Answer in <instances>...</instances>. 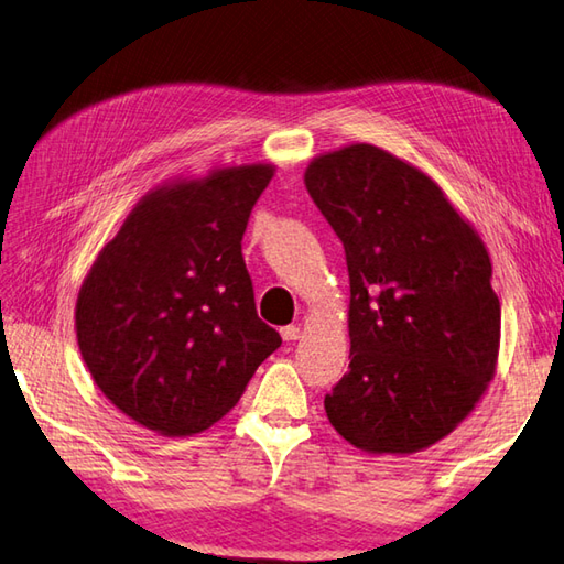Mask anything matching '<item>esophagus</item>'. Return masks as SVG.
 <instances>
[{"instance_id":"obj_1","label":"esophagus","mask_w":564,"mask_h":564,"mask_svg":"<svg viewBox=\"0 0 564 564\" xmlns=\"http://www.w3.org/2000/svg\"><path fill=\"white\" fill-rule=\"evenodd\" d=\"M280 334H282L284 341H296V338L302 336V328L300 326H284V328H280Z\"/></svg>"}]
</instances>
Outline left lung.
<instances>
[{
	"instance_id": "8db88e82",
	"label": "left lung",
	"mask_w": 564,
	"mask_h": 564,
	"mask_svg": "<svg viewBox=\"0 0 564 564\" xmlns=\"http://www.w3.org/2000/svg\"><path fill=\"white\" fill-rule=\"evenodd\" d=\"M304 184L344 242L350 282V364L326 417L360 452L427 449L496 376L501 302L479 230L434 178L376 144L314 156Z\"/></svg>"
}]
</instances>
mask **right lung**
I'll list each match as a JSON object with an SVG mask.
<instances>
[{
	"mask_svg": "<svg viewBox=\"0 0 564 564\" xmlns=\"http://www.w3.org/2000/svg\"><path fill=\"white\" fill-rule=\"evenodd\" d=\"M274 164L216 166L137 200L78 290L76 336L95 386L164 437L236 408L282 338L258 318L242 232Z\"/></svg>",
	"mask_w": 564,
	"mask_h": 564,
	"instance_id": "right-lung-1",
	"label": "right lung"
}]
</instances>
